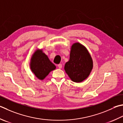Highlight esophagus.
<instances>
[{"mask_svg": "<svg viewBox=\"0 0 123 123\" xmlns=\"http://www.w3.org/2000/svg\"><path fill=\"white\" fill-rule=\"evenodd\" d=\"M57 67H58L59 68L61 69V68H62V64H59L58 65H57Z\"/></svg>", "mask_w": 123, "mask_h": 123, "instance_id": "1", "label": "esophagus"}]
</instances>
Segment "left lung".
<instances>
[{
    "instance_id": "1",
    "label": "left lung",
    "mask_w": 123,
    "mask_h": 123,
    "mask_svg": "<svg viewBox=\"0 0 123 123\" xmlns=\"http://www.w3.org/2000/svg\"><path fill=\"white\" fill-rule=\"evenodd\" d=\"M93 68V61L88 50L80 43L71 46L70 59L64 70L72 81L80 83L87 78Z\"/></svg>"
}]
</instances>
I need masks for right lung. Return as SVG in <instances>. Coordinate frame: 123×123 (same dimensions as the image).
<instances>
[{"mask_svg": "<svg viewBox=\"0 0 123 123\" xmlns=\"http://www.w3.org/2000/svg\"><path fill=\"white\" fill-rule=\"evenodd\" d=\"M30 68L37 77L43 80L56 67L52 63L42 50H37L31 59Z\"/></svg>", "mask_w": 123, "mask_h": 123, "instance_id": "obj_1", "label": "right lung"}]
</instances>
